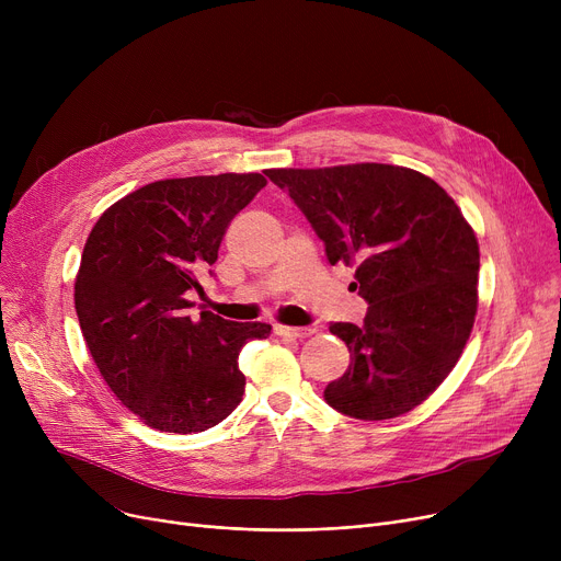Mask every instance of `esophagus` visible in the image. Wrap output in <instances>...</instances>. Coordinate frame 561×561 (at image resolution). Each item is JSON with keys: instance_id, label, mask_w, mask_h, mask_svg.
I'll return each instance as SVG.
<instances>
[{"instance_id": "esophagus-1", "label": "esophagus", "mask_w": 561, "mask_h": 561, "mask_svg": "<svg viewBox=\"0 0 561 561\" xmlns=\"http://www.w3.org/2000/svg\"><path fill=\"white\" fill-rule=\"evenodd\" d=\"M313 332H316L313 328H286V325H275V334L282 336V339H298V341H302V339L311 336Z\"/></svg>"}]
</instances>
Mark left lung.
<instances>
[{
    "mask_svg": "<svg viewBox=\"0 0 561 561\" xmlns=\"http://www.w3.org/2000/svg\"><path fill=\"white\" fill-rule=\"evenodd\" d=\"M307 216L332 265H355L362 325L332 322L350 350L330 407L359 421L407 414L448 377L478 311L480 248L455 199L389 163L265 172Z\"/></svg>",
    "mask_w": 561,
    "mask_h": 561,
    "instance_id": "1",
    "label": "left lung"
}]
</instances>
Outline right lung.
<instances>
[{
  "instance_id": "right-lung-1",
  "label": "right lung",
  "mask_w": 561,
  "mask_h": 561,
  "mask_svg": "<svg viewBox=\"0 0 561 561\" xmlns=\"http://www.w3.org/2000/svg\"><path fill=\"white\" fill-rule=\"evenodd\" d=\"M263 186L259 172L154 182L88 236L75 282L81 334L115 398L154 430L204 432L243 400L239 352L271 325L191 318L186 293H202L227 225Z\"/></svg>"
}]
</instances>
